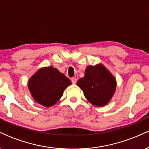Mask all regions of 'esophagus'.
Listing matches in <instances>:
<instances>
[{
  "label": "esophagus",
  "mask_w": 149,
  "mask_h": 149,
  "mask_svg": "<svg viewBox=\"0 0 149 149\" xmlns=\"http://www.w3.org/2000/svg\"><path fill=\"white\" fill-rule=\"evenodd\" d=\"M71 82H72V83L73 85H75L76 83V82H77V79H76V78H71Z\"/></svg>",
  "instance_id": "obj_1"
}]
</instances>
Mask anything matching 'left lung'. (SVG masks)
<instances>
[{
  "label": "left lung",
  "mask_w": 149,
  "mask_h": 149,
  "mask_svg": "<svg viewBox=\"0 0 149 149\" xmlns=\"http://www.w3.org/2000/svg\"><path fill=\"white\" fill-rule=\"evenodd\" d=\"M113 75L103 64L87 66L85 76L77 82L85 98L95 107H104L111 100L116 89Z\"/></svg>",
  "instance_id": "obj_1"
}]
</instances>
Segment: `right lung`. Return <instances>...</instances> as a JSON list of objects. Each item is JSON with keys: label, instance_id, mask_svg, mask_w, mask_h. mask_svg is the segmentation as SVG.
Masks as SVG:
<instances>
[{"label": "right lung", "instance_id": "right-lung-1", "mask_svg": "<svg viewBox=\"0 0 149 149\" xmlns=\"http://www.w3.org/2000/svg\"><path fill=\"white\" fill-rule=\"evenodd\" d=\"M71 82L53 66L39 69L29 78L28 88L33 100L40 105L50 107L60 100Z\"/></svg>", "mask_w": 149, "mask_h": 149}]
</instances>
